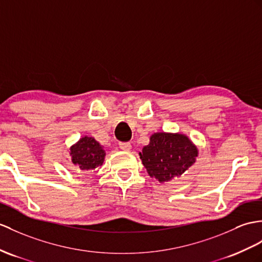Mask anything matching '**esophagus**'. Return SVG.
Here are the masks:
<instances>
[{
  "label": "esophagus",
  "instance_id": "1",
  "mask_svg": "<svg viewBox=\"0 0 262 262\" xmlns=\"http://www.w3.org/2000/svg\"><path fill=\"white\" fill-rule=\"evenodd\" d=\"M119 146H120V149H122L124 151H130L132 145L130 142H120Z\"/></svg>",
  "mask_w": 262,
  "mask_h": 262
}]
</instances>
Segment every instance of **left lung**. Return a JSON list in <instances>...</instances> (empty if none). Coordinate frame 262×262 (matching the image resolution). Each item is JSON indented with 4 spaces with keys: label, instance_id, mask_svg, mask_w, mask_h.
<instances>
[{
    "label": "left lung",
    "instance_id": "obj_1",
    "mask_svg": "<svg viewBox=\"0 0 262 262\" xmlns=\"http://www.w3.org/2000/svg\"><path fill=\"white\" fill-rule=\"evenodd\" d=\"M196 157L195 145L186 136L178 133H155L150 143L140 152L149 176L160 182L181 176L195 162Z\"/></svg>",
    "mask_w": 262,
    "mask_h": 262
}]
</instances>
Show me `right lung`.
I'll list each match as a JSON object with an SVG mask.
<instances>
[{"instance_id": "right-lung-1", "label": "right lung", "mask_w": 262, "mask_h": 262, "mask_svg": "<svg viewBox=\"0 0 262 262\" xmlns=\"http://www.w3.org/2000/svg\"><path fill=\"white\" fill-rule=\"evenodd\" d=\"M70 151L72 163L81 170H93L102 165L104 161V150L91 137L81 138L71 146Z\"/></svg>"}]
</instances>
